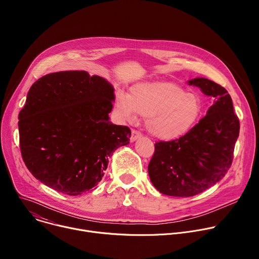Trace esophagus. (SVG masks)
I'll return each instance as SVG.
<instances>
[{"mask_svg":"<svg viewBox=\"0 0 259 259\" xmlns=\"http://www.w3.org/2000/svg\"><path fill=\"white\" fill-rule=\"evenodd\" d=\"M141 136H142V135H141L140 132H138V131H136V130H132V131H131L130 141H131V142H134V141H136L137 139H139Z\"/></svg>","mask_w":259,"mask_h":259,"instance_id":"34e87169","label":"esophagus"}]
</instances>
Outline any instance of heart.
Wrapping results in <instances>:
<instances>
[{"label":"heart","instance_id":"obj_1","mask_svg":"<svg viewBox=\"0 0 259 259\" xmlns=\"http://www.w3.org/2000/svg\"><path fill=\"white\" fill-rule=\"evenodd\" d=\"M116 114L123 122L146 117L149 132L158 139L174 140L188 134L203 114L199 95L186 92L169 82H142L131 87L130 94L120 92Z\"/></svg>","mask_w":259,"mask_h":259}]
</instances>
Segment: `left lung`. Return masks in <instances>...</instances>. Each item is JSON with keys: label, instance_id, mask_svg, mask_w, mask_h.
<instances>
[{"label": "left lung", "instance_id": "8db88e82", "mask_svg": "<svg viewBox=\"0 0 259 259\" xmlns=\"http://www.w3.org/2000/svg\"><path fill=\"white\" fill-rule=\"evenodd\" d=\"M188 83L213 97V104L188 134L157 142L149 164L154 187L161 194L182 198L201 194L225 177L240 132L233 100L224 87L205 78Z\"/></svg>", "mask_w": 259, "mask_h": 259}]
</instances>
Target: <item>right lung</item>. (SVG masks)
<instances>
[{"instance_id":"right-lung-1","label":"right lung","mask_w":259,"mask_h":259,"mask_svg":"<svg viewBox=\"0 0 259 259\" xmlns=\"http://www.w3.org/2000/svg\"><path fill=\"white\" fill-rule=\"evenodd\" d=\"M113 85L85 70L52 72L30 87L18 119L22 159L45 186L68 196L91 190L131 130L109 121Z\"/></svg>"}]
</instances>
